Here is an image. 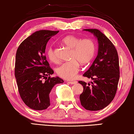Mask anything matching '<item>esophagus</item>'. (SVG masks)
Returning a JSON list of instances; mask_svg holds the SVG:
<instances>
[{
  "instance_id": "1",
  "label": "esophagus",
  "mask_w": 134,
  "mask_h": 134,
  "mask_svg": "<svg viewBox=\"0 0 134 134\" xmlns=\"http://www.w3.org/2000/svg\"><path fill=\"white\" fill-rule=\"evenodd\" d=\"M68 83H69V84H75V83H76L77 82V81H68L67 82Z\"/></svg>"
}]
</instances>
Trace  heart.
Returning a JSON list of instances; mask_svg holds the SVG:
<instances>
[{"label":"heart","instance_id":"1","mask_svg":"<svg viewBox=\"0 0 134 134\" xmlns=\"http://www.w3.org/2000/svg\"><path fill=\"white\" fill-rule=\"evenodd\" d=\"M62 43L71 48V60L64 62L56 69L57 74L65 79H74L79 69V63L86 65L93 60L96 52V45L91 38H81L74 35H68L62 40ZM47 55L49 60L54 63L57 62V58L54 49L50 47L47 50Z\"/></svg>","mask_w":134,"mask_h":134}]
</instances>
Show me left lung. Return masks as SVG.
<instances>
[{
    "label": "left lung",
    "instance_id": "8db88e82",
    "mask_svg": "<svg viewBox=\"0 0 134 134\" xmlns=\"http://www.w3.org/2000/svg\"><path fill=\"white\" fill-rule=\"evenodd\" d=\"M98 38V53L94 61L83 76L91 78V83L80 80L83 91L80 95L82 107L90 111L103 109L114 99L120 79L118 52L115 46L98 29H84Z\"/></svg>",
    "mask_w": 134,
    "mask_h": 134
}]
</instances>
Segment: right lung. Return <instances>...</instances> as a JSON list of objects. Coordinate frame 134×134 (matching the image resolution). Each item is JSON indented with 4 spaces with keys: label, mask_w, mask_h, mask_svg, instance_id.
I'll use <instances>...</instances> for the list:
<instances>
[{
    "label": "right lung",
    "mask_w": 134,
    "mask_h": 134,
    "mask_svg": "<svg viewBox=\"0 0 134 134\" xmlns=\"http://www.w3.org/2000/svg\"><path fill=\"white\" fill-rule=\"evenodd\" d=\"M59 31H36L21 43L16 54L14 75L20 96L26 105L36 110L51 105L52 89L64 81L51 77L54 71L44 55L47 42Z\"/></svg>",
    "instance_id": "right-lung-1"
}]
</instances>
